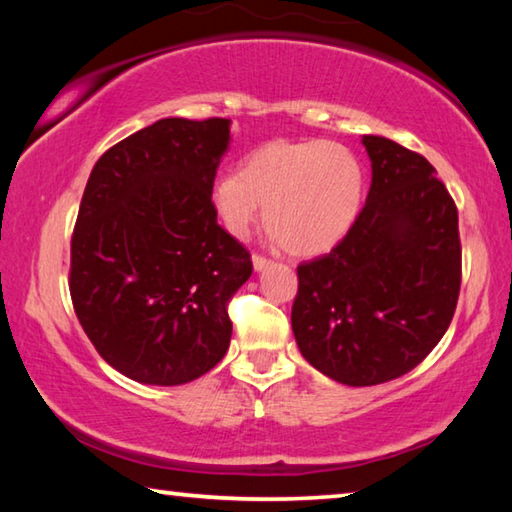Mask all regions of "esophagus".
<instances>
[{
  "label": "esophagus",
  "instance_id": "1",
  "mask_svg": "<svg viewBox=\"0 0 512 512\" xmlns=\"http://www.w3.org/2000/svg\"><path fill=\"white\" fill-rule=\"evenodd\" d=\"M273 262L268 257H264V255H259V253H255L253 255V266H255V271H264L266 266H271Z\"/></svg>",
  "mask_w": 512,
  "mask_h": 512
}]
</instances>
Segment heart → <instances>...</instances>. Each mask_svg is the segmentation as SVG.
<instances>
[{
    "instance_id": "obj_1",
    "label": "heart",
    "mask_w": 512,
    "mask_h": 512,
    "mask_svg": "<svg viewBox=\"0 0 512 512\" xmlns=\"http://www.w3.org/2000/svg\"><path fill=\"white\" fill-rule=\"evenodd\" d=\"M212 210L232 237H246L264 205V225L291 255L325 253L341 241L363 201V167L348 146L271 142L248 153L239 173L212 185Z\"/></svg>"
}]
</instances>
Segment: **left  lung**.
Returning <instances> with one entry per match:
<instances>
[{
    "instance_id": "left-lung-1",
    "label": "left lung",
    "mask_w": 512,
    "mask_h": 512,
    "mask_svg": "<svg viewBox=\"0 0 512 512\" xmlns=\"http://www.w3.org/2000/svg\"><path fill=\"white\" fill-rule=\"evenodd\" d=\"M366 205L327 255L298 266L291 307L311 366L345 386L406 375L443 339L461 291L458 210L424 155L363 135Z\"/></svg>"
}]
</instances>
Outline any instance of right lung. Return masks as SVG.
Here are the masks:
<instances>
[{
  "label": "right lung",
  "instance_id": "obj_1",
  "mask_svg": "<svg viewBox=\"0 0 512 512\" xmlns=\"http://www.w3.org/2000/svg\"><path fill=\"white\" fill-rule=\"evenodd\" d=\"M230 119L169 117L101 155L72 235L69 296L94 348L140 384L194 381L228 352L250 253L212 210Z\"/></svg>",
  "mask_w": 512,
  "mask_h": 512
}]
</instances>
